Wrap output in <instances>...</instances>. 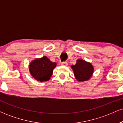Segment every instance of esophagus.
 I'll return each mask as SVG.
<instances>
[{
    "label": "esophagus",
    "mask_w": 123,
    "mask_h": 123,
    "mask_svg": "<svg viewBox=\"0 0 123 123\" xmlns=\"http://www.w3.org/2000/svg\"><path fill=\"white\" fill-rule=\"evenodd\" d=\"M61 65L66 66L68 65V62H66V61L65 62H61Z\"/></svg>",
    "instance_id": "obj_1"
}]
</instances>
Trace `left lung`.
Here are the masks:
<instances>
[{"mask_svg": "<svg viewBox=\"0 0 123 123\" xmlns=\"http://www.w3.org/2000/svg\"><path fill=\"white\" fill-rule=\"evenodd\" d=\"M75 79L79 81H88L91 78L94 72V66L89 62L78 59L75 65L71 66Z\"/></svg>", "mask_w": 123, "mask_h": 123, "instance_id": "1", "label": "left lung"}]
</instances>
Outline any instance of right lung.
<instances>
[{
	"label": "right lung",
	"mask_w": 123,
	"mask_h": 123,
	"mask_svg": "<svg viewBox=\"0 0 123 123\" xmlns=\"http://www.w3.org/2000/svg\"><path fill=\"white\" fill-rule=\"evenodd\" d=\"M57 66V63L51 61L46 56L32 60L29 65L31 75L37 81H49L53 75V69Z\"/></svg>",
	"instance_id": "1"
}]
</instances>
